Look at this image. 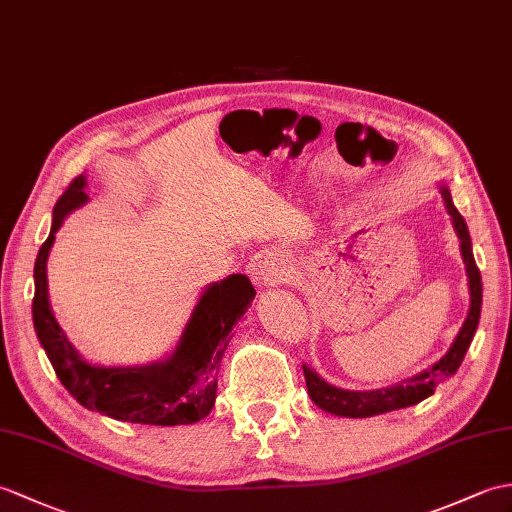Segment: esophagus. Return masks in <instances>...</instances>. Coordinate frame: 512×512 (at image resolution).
<instances>
[{
  "mask_svg": "<svg viewBox=\"0 0 512 512\" xmlns=\"http://www.w3.org/2000/svg\"><path fill=\"white\" fill-rule=\"evenodd\" d=\"M246 272L259 290H270L285 281V277H288V266H285V261L277 253L264 251L248 261Z\"/></svg>",
  "mask_w": 512,
  "mask_h": 512,
  "instance_id": "obj_1",
  "label": "esophagus"
}]
</instances>
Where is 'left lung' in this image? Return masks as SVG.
Returning a JSON list of instances; mask_svg holds the SVG:
<instances>
[{"label": "left lung", "instance_id": "8db88e82", "mask_svg": "<svg viewBox=\"0 0 512 512\" xmlns=\"http://www.w3.org/2000/svg\"><path fill=\"white\" fill-rule=\"evenodd\" d=\"M438 192H441L443 205L451 218V227H454V231L458 235L460 255H462V261H465V272H467V281H469V312H467L465 323H462L454 342H451V347L447 349V353L441 360L432 364L430 368H425V371H421L419 375L403 379V382L386 386V388H377V390L340 388V386L329 384L327 379H323L314 371V368L303 364L307 392H310V399L320 410L336 414V417L366 419V417H375V414L410 408V406H414V403H419L430 395H434V388L454 375L458 371V366L462 364V360H465L469 344L475 336V329H478V325H480L482 277H480V270H478V266H475V259H473V246H471V235L467 229V222L454 207L449 187L445 183H441L438 185Z\"/></svg>", "mask_w": 512, "mask_h": 512}]
</instances>
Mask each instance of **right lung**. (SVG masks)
Wrapping results in <instances>:
<instances>
[{"label":"right lung","instance_id":"1","mask_svg":"<svg viewBox=\"0 0 512 512\" xmlns=\"http://www.w3.org/2000/svg\"><path fill=\"white\" fill-rule=\"evenodd\" d=\"M89 202L87 176L80 174L52 211V229L34 261L32 320L41 347L61 384L80 406L102 417L141 425H192L216 403L218 371L231 329L255 299L246 275H229L200 292L183 334L165 358L135 366H104L82 355L52 312L47 257L65 218Z\"/></svg>","mask_w":512,"mask_h":512}]
</instances>
